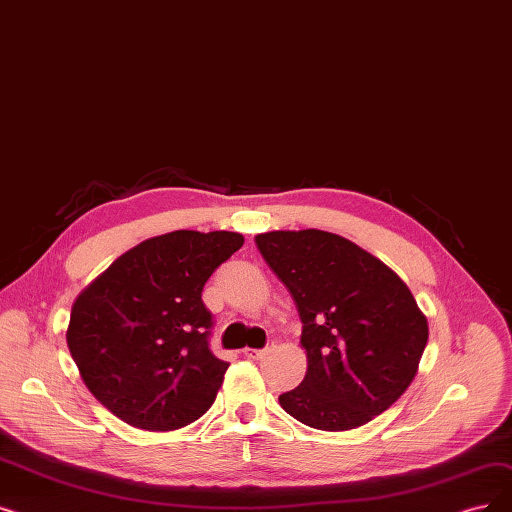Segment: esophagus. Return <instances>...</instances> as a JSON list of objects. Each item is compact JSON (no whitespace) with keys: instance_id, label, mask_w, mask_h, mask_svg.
Wrapping results in <instances>:
<instances>
[{"instance_id":"obj_1","label":"esophagus","mask_w":512,"mask_h":512,"mask_svg":"<svg viewBox=\"0 0 512 512\" xmlns=\"http://www.w3.org/2000/svg\"><path fill=\"white\" fill-rule=\"evenodd\" d=\"M272 343L268 345V347H263V349H251V347H247V349H242V353H244V358H249V360H261V358H265V355H268L270 351H272Z\"/></svg>"}]
</instances>
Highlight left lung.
<instances>
[{"mask_svg": "<svg viewBox=\"0 0 512 512\" xmlns=\"http://www.w3.org/2000/svg\"><path fill=\"white\" fill-rule=\"evenodd\" d=\"M303 322L305 379L280 406L307 427L349 431L393 406L414 381L429 324L410 288L358 244L324 230L255 236Z\"/></svg>", "mask_w": 512, "mask_h": 512, "instance_id": "left-lung-1", "label": "left lung"}]
</instances>
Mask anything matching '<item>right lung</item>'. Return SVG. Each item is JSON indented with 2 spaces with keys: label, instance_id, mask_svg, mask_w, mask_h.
I'll use <instances>...</instances> for the list:
<instances>
[{
  "label": "right lung",
  "instance_id": "obj_1",
  "mask_svg": "<svg viewBox=\"0 0 512 512\" xmlns=\"http://www.w3.org/2000/svg\"><path fill=\"white\" fill-rule=\"evenodd\" d=\"M242 244L236 232L154 236L75 299L66 345L85 387L127 425L173 431L215 402L230 364L209 349L201 293Z\"/></svg>",
  "mask_w": 512,
  "mask_h": 512
}]
</instances>
